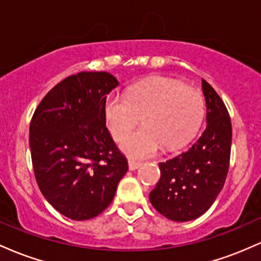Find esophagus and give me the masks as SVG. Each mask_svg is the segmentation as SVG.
Returning a JSON list of instances; mask_svg holds the SVG:
<instances>
[{"label":"esophagus","instance_id":"34e87169","mask_svg":"<svg viewBox=\"0 0 261 261\" xmlns=\"http://www.w3.org/2000/svg\"><path fill=\"white\" fill-rule=\"evenodd\" d=\"M141 162L140 161H136L134 160V158H128V168H130V170H135L137 169L139 167H141Z\"/></svg>","mask_w":261,"mask_h":261}]
</instances>
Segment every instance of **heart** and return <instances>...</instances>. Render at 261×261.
Segmentation results:
<instances>
[{
	"label": "heart",
	"instance_id": "1",
	"mask_svg": "<svg viewBox=\"0 0 261 261\" xmlns=\"http://www.w3.org/2000/svg\"><path fill=\"white\" fill-rule=\"evenodd\" d=\"M143 114L144 125L126 134ZM205 99L197 89L175 80L154 77L122 93H110L104 103L107 126L127 154L145 158L162 148L180 147L199 130Z\"/></svg>",
	"mask_w": 261,
	"mask_h": 261
}]
</instances>
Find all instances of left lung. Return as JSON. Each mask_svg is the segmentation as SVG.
<instances>
[{"instance_id": "left-lung-1", "label": "left lung", "mask_w": 261, "mask_h": 261, "mask_svg": "<svg viewBox=\"0 0 261 261\" xmlns=\"http://www.w3.org/2000/svg\"><path fill=\"white\" fill-rule=\"evenodd\" d=\"M206 125L188 151L160 163L161 179L149 201L164 217L187 222L205 214L222 190L229 168L232 124L223 100L202 79Z\"/></svg>"}]
</instances>
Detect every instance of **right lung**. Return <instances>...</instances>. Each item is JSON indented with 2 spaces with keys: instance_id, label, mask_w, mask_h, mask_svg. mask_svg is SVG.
<instances>
[{
  "instance_id": "1",
  "label": "right lung",
  "mask_w": 261,
  "mask_h": 261,
  "mask_svg": "<svg viewBox=\"0 0 261 261\" xmlns=\"http://www.w3.org/2000/svg\"><path fill=\"white\" fill-rule=\"evenodd\" d=\"M118 85L108 72L72 74L45 95L32 118L29 146L38 187L71 220L101 214L128 169L104 116L107 94Z\"/></svg>"
}]
</instances>
